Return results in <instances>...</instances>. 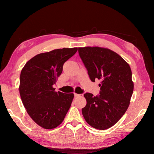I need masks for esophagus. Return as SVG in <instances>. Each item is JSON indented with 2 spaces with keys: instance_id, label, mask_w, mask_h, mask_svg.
I'll list each match as a JSON object with an SVG mask.
<instances>
[{
  "instance_id": "obj_1",
  "label": "esophagus",
  "mask_w": 154,
  "mask_h": 154,
  "mask_svg": "<svg viewBox=\"0 0 154 154\" xmlns=\"http://www.w3.org/2000/svg\"><path fill=\"white\" fill-rule=\"evenodd\" d=\"M74 97H81V96H83V94H76V93H74Z\"/></svg>"
}]
</instances>
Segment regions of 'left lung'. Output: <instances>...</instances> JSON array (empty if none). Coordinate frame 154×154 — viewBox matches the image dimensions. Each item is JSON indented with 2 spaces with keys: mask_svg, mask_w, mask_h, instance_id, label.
Returning a JSON list of instances; mask_svg holds the SVG:
<instances>
[{
  "mask_svg": "<svg viewBox=\"0 0 154 154\" xmlns=\"http://www.w3.org/2000/svg\"><path fill=\"white\" fill-rule=\"evenodd\" d=\"M78 53L91 80H101L100 94H84L87 105L82 114L93 128L107 129L118 122L129 106L134 90L131 69L122 57L109 49L79 48Z\"/></svg>",
  "mask_w": 154,
  "mask_h": 154,
  "instance_id": "left-lung-1",
  "label": "left lung"
}]
</instances>
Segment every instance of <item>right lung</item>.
Returning <instances> with one entry per match:
<instances>
[{"label": "right lung", "mask_w": 154, "mask_h": 154, "mask_svg": "<svg viewBox=\"0 0 154 154\" xmlns=\"http://www.w3.org/2000/svg\"><path fill=\"white\" fill-rule=\"evenodd\" d=\"M77 50V48H63L38 54L22 70L19 91L23 105L32 119L41 127H57L71 105L72 93L55 92L53 85L62 74L64 63Z\"/></svg>", "instance_id": "1"}]
</instances>
